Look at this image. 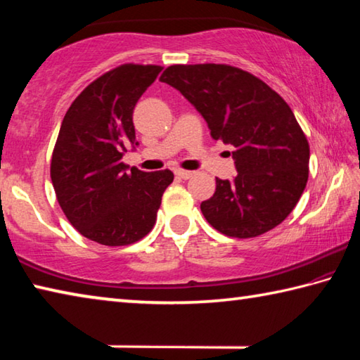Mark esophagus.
Instances as JSON below:
<instances>
[{
    "mask_svg": "<svg viewBox=\"0 0 360 360\" xmlns=\"http://www.w3.org/2000/svg\"><path fill=\"white\" fill-rule=\"evenodd\" d=\"M174 174L178 176V178H181V179H191L195 173L193 172H188V169H181L179 168V169H176Z\"/></svg>",
    "mask_w": 360,
    "mask_h": 360,
    "instance_id": "esophagus-1",
    "label": "esophagus"
}]
</instances>
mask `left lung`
<instances>
[{
    "label": "left lung",
    "mask_w": 360,
    "mask_h": 360,
    "mask_svg": "<svg viewBox=\"0 0 360 360\" xmlns=\"http://www.w3.org/2000/svg\"><path fill=\"white\" fill-rule=\"evenodd\" d=\"M162 82L203 115L212 139L231 144L238 174L216 178L200 205L206 221L231 238H254L281 224L308 181L309 144L283 96L262 79L222 63L172 65Z\"/></svg>",
    "instance_id": "8db88e82"
}]
</instances>
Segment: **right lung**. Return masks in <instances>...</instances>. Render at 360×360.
<instances>
[{
  "label": "right lung",
  "mask_w": 360,
  "mask_h": 360,
  "mask_svg": "<svg viewBox=\"0 0 360 360\" xmlns=\"http://www.w3.org/2000/svg\"><path fill=\"white\" fill-rule=\"evenodd\" d=\"M163 66L124 63L90 82L66 111L51 179L66 219L103 246H129L154 229L169 169L144 173L122 162L138 144L133 109Z\"/></svg>",
  "instance_id": "obj_1"
}]
</instances>
